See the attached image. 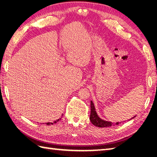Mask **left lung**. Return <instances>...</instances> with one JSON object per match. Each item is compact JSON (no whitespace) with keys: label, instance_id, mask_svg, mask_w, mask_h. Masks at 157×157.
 I'll list each match as a JSON object with an SVG mask.
<instances>
[{"label":"left lung","instance_id":"1","mask_svg":"<svg viewBox=\"0 0 157 157\" xmlns=\"http://www.w3.org/2000/svg\"><path fill=\"white\" fill-rule=\"evenodd\" d=\"M90 120L91 123L93 125L98 127V128H107V127H111L112 125H118L119 122H117L116 123H113L109 121H106L100 119L99 117L96 114V110L94 108V104H93L92 101L90 102Z\"/></svg>","mask_w":157,"mask_h":157}]
</instances>
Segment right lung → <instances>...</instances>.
<instances>
[{
  "instance_id": "1",
  "label": "right lung",
  "mask_w": 157,
  "mask_h": 157,
  "mask_svg": "<svg viewBox=\"0 0 157 157\" xmlns=\"http://www.w3.org/2000/svg\"><path fill=\"white\" fill-rule=\"evenodd\" d=\"M61 118H59V119H58L57 120H56V121H54L53 123H46V125H52V124H54V123H56V122H58V121H61Z\"/></svg>"
}]
</instances>
